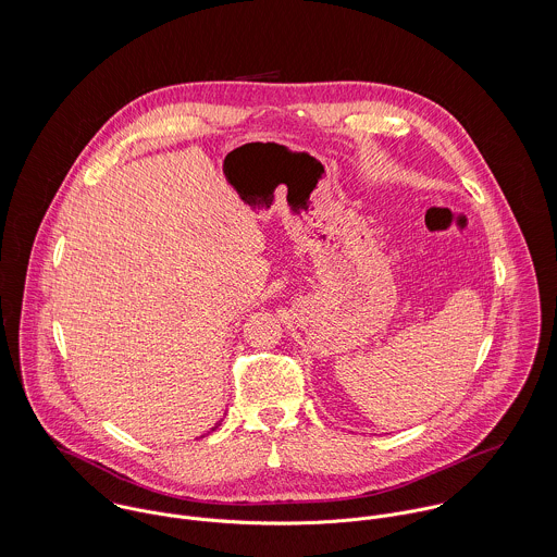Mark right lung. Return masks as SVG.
<instances>
[{"label": "right lung", "mask_w": 557, "mask_h": 557, "mask_svg": "<svg viewBox=\"0 0 557 557\" xmlns=\"http://www.w3.org/2000/svg\"><path fill=\"white\" fill-rule=\"evenodd\" d=\"M219 424H221V422H219ZM219 424H216V426H219ZM216 426H212V431H214V429H216Z\"/></svg>", "instance_id": "right-lung-1"}]
</instances>
